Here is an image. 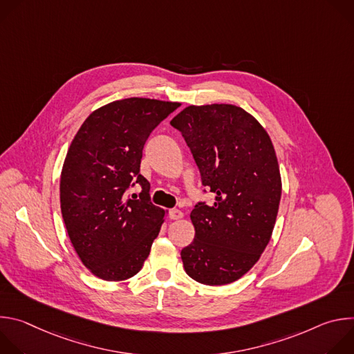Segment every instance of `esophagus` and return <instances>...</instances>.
Here are the masks:
<instances>
[{"label":"esophagus","mask_w":354,"mask_h":354,"mask_svg":"<svg viewBox=\"0 0 354 354\" xmlns=\"http://www.w3.org/2000/svg\"><path fill=\"white\" fill-rule=\"evenodd\" d=\"M183 217V213L179 209H171L169 210V218L171 220H179Z\"/></svg>","instance_id":"obj_1"}]
</instances>
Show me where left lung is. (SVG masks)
<instances>
[{
    "mask_svg": "<svg viewBox=\"0 0 354 354\" xmlns=\"http://www.w3.org/2000/svg\"><path fill=\"white\" fill-rule=\"evenodd\" d=\"M171 126L190 148L201 185L216 196L190 213L196 234L180 252L183 268L201 284L232 283L259 261L274 228L281 180L273 144L234 105L187 106Z\"/></svg>",
    "mask_w": 354,
    "mask_h": 354,
    "instance_id": "left-lung-1",
    "label": "left lung"
}]
</instances>
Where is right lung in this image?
I'll use <instances>...</instances> for the list:
<instances>
[{
	"mask_svg": "<svg viewBox=\"0 0 354 354\" xmlns=\"http://www.w3.org/2000/svg\"><path fill=\"white\" fill-rule=\"evenodd\" d=\"M179 106L147 97L116 100L91 113L70 145L62 214L80 259L100 279L137 274L160 234L165 212L151 201L140 164L149 134ZM134 184L142 187L140 199L127 194Z\"/></svg>",
	"mask_w": 354,
	"mask_h": 354,
	"instance_id": "obj_1",
	"label": "right lung"
}]
</instances>
